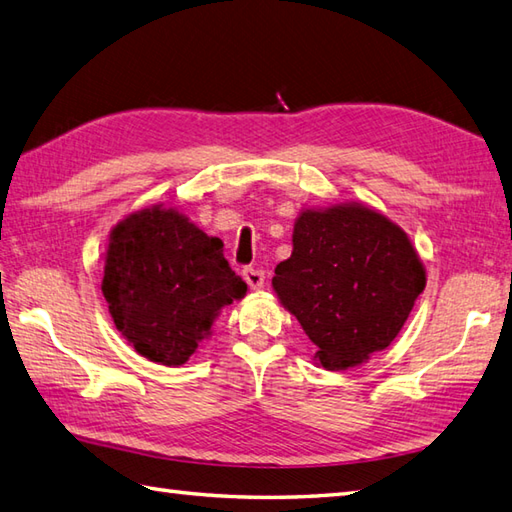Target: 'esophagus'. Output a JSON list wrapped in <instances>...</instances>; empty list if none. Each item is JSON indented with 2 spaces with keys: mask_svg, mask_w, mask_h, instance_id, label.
Instances as JSON below:
<instances>
[{
  "mask_svg": "<svg viewBox=\"0 0 512 512\" xmlns=\"http://www.w3.org/2000/svg\"><path fill=\"white\" fill-rule=\"evenodd\" d=\"M242 277H244V281H246L250 290L264 288V270H259V268H244Z\"/></svg>",
  "mask_w": 512,
  "mask_h": 512,
  "instance_id": "esophagus-1",
  "label": "esophagus"
}]
</instances>
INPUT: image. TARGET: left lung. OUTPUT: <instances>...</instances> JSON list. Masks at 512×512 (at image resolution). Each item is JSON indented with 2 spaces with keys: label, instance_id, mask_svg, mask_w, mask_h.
<instances>
[{
  "label": "left lung",
  "instance_id": "8db88e82",
  "mask_svg": "<svg viewBox=\"0 0 512 512\" xmlns=\"http://www.w3.org/2000/svg\"><path fill=\"white\" fill-rule=\"evenodd\" d=\"M427 286L409 235L363 202L301 209L273 290L317 345L314 363L345 372L385 350Z\"/></svg>",
  "mask_w": 512,
  "mask_h": 512
}]
</instances>
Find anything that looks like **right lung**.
Returning <instances> with one entry per match:
<instances>
[{
	"label": "right lung",
	"mask_w": 512,
	"mask_h": 512,
	"mask_svg": "<svg viewBox=\"0 0 512 512\" xmlns=\"http://www.w3.org/2000/svg\"><path fill=\"white\" fill-rule=\"evenodd\" d=\"M222 246L165 204L129 213L112 228L101 290L116 330L147 361L184 365L222 308L244 299L246 284Z\"/></svg>",
	"instance_id": "1"
}]
</instances>
